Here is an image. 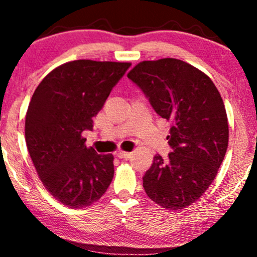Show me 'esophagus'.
Segmentation results:
<instances>
[{
	"label": "esophagus",
	"mask_w": 257,
	"mask_h": 257,
	"mask_svg": "<svg viewBox=\"0 0 257 257\" xmlns=\"http://www.w3.org/2000/svg\"><path fill=\"white\" fill-rule=\"evenodd\" d=\"M116 156L118 158H129L132 156L131 152H124V151H118L116 152Z\"/></svg>",
	"instance_id": "1"
}]
</instances>
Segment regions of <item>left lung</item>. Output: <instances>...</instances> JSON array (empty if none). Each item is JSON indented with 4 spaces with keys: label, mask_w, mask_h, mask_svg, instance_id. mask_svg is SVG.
Returning <instances> with one entry per match:
<instances>
[{
    "label": "left lung",
    "mask_w": 257,
    "mask_h": 257,
    "mask_svg": "<svg viewBox=\"0 0 257 257\" xmlns=\"http://www.w3.org/2000/svg\"><path fill=\"white\" fill-rule=\"evenodd\" d=\"M128 78L153 110L170 122L168 159L156 155L143 178L156 204L179 210L202 197L217 175L228 146V122L219 90L192 65L166 58L139 63Z\"/></svg>",
    "instance_id": "8db88e82"
}]
</instances>
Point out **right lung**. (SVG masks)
Returning <instances> with one entry per match:
<instances>
[{"label":"right lung","instance_id":"right-lung-1","mask_svg":"<svg viewBox=\"0 0 257 257\" xmlns=\"http://www.w3.org/2000/svg\"><path fill=\"white\" fill-rule=\"evenodd\" d=\"M131 63L75 60L42 79L25 119V140L46 190L69 208H84L101 198L113 179V156L84 145L112 88Z\"/></svg>","mask_w":257,"mask_h":257}]
</instances>
